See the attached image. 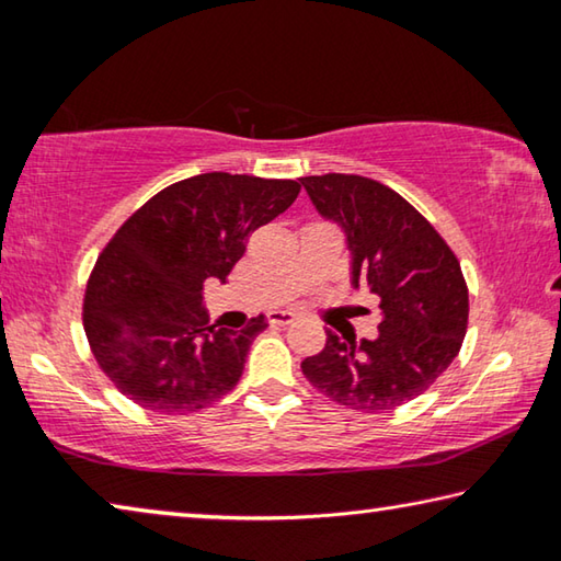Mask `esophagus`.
<instances>
[{
  "label": "esophagus",
  "instance_id": "obj_1",
  "mask_svg": "<svg viewBox=\"0 0 561 561\" xmlns=\"http://www.w3.org/2000/svg\"><path fill=\"white\" fill-rule=\"evenodd\" d=\"M297 319V314H294V311H272V314L267 317V321L272 327H287V324H291V321Z\"/></svg>",
  "mask_w": 561,
  "mask_h": 561
}]
</instances>
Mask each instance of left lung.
Returning <instances> with one entry per match:
<instances>
[{
	"label": "left lung",
	"instance_id": "8db88e82",
	"mask_svg": "<svg viewBox=\"0 0 561 561\" xmlns=\"http://www.w3.org/2000/svg\"><path fill=\"white\" fill-rule=\"evenodd\" d=\"M321 217L346 234L351 284L378 297L376 339H339L301 360L307 381L358 413L403 405L438 381L468 331V284L438 230L396 190L364 175L301 178Z\"/></svg>",
	"mask_w": 561,
	"mask_h": 561
}]
</instances>
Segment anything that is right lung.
Returning <instances> with one entry per match:
<instances>
[{
	"label": "right lung",
	"mask_w": 561,
	"mask_h": 561,
	"mask_svg": "<svg viewBox=\"0 0 561 561\" xmlns=\"http://www.w3.org/2000/svg\"><path fill=\"white\" fill-rule=\"evenodd\" d=\"M299 190L297 180L203 173L160 190L118 227L89 277L83 331L123 396L185 415L232 391L267 321L260 314L240 331L210 324L203 287L227 279L250 234Z\"/></svg>",
	"instance_id": "right-lung-1"
}]
</instances>
